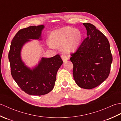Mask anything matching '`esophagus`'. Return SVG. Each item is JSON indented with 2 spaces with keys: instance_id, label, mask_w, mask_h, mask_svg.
Returning a JSON list of instances; mask_svg holds the SVG:
<instances>
[{
  "instance_id": "obj_1",
  "label": "esophagus",
  "mask_w": 121,
  "mask_h": 121,
  "mask_svg": "<svg viewBox=\"0 0 121 121\" xmlns=\"http://www.w3.org/2000/svg\"><path fill=\"white\" fill-rule=\"evenodd\" d=\"M62 60H63V62H65L66 61L68 60V57L66 56L63 55V56H62Z\"/></svg>"
}]
</instances>
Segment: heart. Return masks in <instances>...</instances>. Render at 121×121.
Segmentation results:
<instances>
[{"label":"heart","mask_w":121,"mask_h":121,"mask_svg":"<svg viewBox=\"0 0 121 121\" xmlns=\"http://www.w3.org/2000/svg\"><path fill=\"white\" fill-rule=\"evenodd\" d=\"M82 34L80 30L73 27L66 26L56 30L51 33V43L49 46L51 48L62 46L64 52L70 53L75 51L80 44Z\"/></svg>","instance_id":"heart-1"}]
</instances>
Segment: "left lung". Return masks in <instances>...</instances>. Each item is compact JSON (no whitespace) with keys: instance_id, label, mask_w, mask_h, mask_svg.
<instances>
[{"instance_id":"8db88e82","label":"left lung","mask_w":121,"mask_h":121,"mask_svg":"<svg viewBox=\"0 0 121 121\" xmlns=\"http://www.w3.org/2000/svg\"><path fill=\"white\" fill-rule=\"evenodd\" d=\"M87 37L71 54L73 74L75 83L82 88L98 86L108 77L112 56L107 37L94 25L85 23Z\"/></svg>"}]
</instances>
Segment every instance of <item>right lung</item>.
Returning <instances> with one entry per match:
<instances>
[{"label":"right lung","mask_w":121,"mask_h":121,"mask_svg":"<svg viewBox=\"0 0 121 121\" xmlns=\"http://www.w3.org/2000/svg\"><path fill=\"white\" fill-rule=\"evenodd\" d=\"M43 25L32 26L18 32L11 43L8 55L13 78L23 91L30 95L41 96L53 89L56 73L63 63L60 56L41 57L35 65L30 68L23 61L21 56L23 46L32 40H42Z\"/></svg>","instance_id":"add662e5"}]
</instances>
